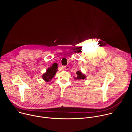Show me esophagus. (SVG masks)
I'll use <instances>...</instances> for the list:
<instances>
[{
  "instance_id": "esophagus-1",
  "label": "esophagus",
  "mask_w": 132,
  "mask_h": 132,
  "mask_svg": "<svg viewBox=\"0 0 132 132\" xmlns=\"http://www.w3.org/2000/svg\"><path fill=\"white\" fill-rule=\"evenodd\" d=\"M70 68V67L69 66H65L64 67V69H65V70H68Z\"/></svg>"
}]
</instances>
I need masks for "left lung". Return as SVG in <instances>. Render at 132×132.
<instances>
[{
    "label": "left lung",
    "mask_w": 132,
    "mask_h": 132,
    "mask_svg": "<svg viewBox=\"0 0 132 132\" xmlns=\"http://www.w3.org/2000/svg\"><path fill=\"white\" fill-rule=\"evenodd\" d=\"M77 74V76L76 77H74L75 80H80L81 79H86V76L85 74L83 73L81 71L79 70L77 71L76 72Z\"/></svg>",
    "instance_id": "8db88e82"
}]
</instances>
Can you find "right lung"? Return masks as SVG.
Returning <instances> with one entry per match:
<instances>
[{
	"mask_svg": "<svg viewBox=\"0 0 132 132\" xmlns=\"http://www.w3.org/2000/svg\"><path fill=\"white\" fill-rule=\"evenodd\" d=\"M57 70V65L56 64V63H54L52 66L48 67L46 70V72L42 75V79L46 82L50 81L54 77Z\"/></svg>",
	"mask_w": 132,
	"mask_h": 132,
	"instance_id": "obj_1",
	"label": "right lung"
}]
</instances>
